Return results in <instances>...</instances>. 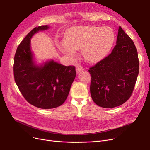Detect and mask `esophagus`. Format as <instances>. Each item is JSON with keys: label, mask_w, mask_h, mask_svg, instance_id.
<instances>
[{"label": "esophagus", "mask_w": 150, "mask_h": 150, "mask_svg": "<svg viewBox=\"0 0 150 150\" xmlns=\"http://www.w3.org/2000/svg\"><path fill=\"white\" fill-rule=\"evenodd\" d=\"M76 72L78 73V72H81V71L84 70V67L83 66H81V65H78L76 68Z\"/></svg>", "instance_id": "34e87169"}]
</instances>
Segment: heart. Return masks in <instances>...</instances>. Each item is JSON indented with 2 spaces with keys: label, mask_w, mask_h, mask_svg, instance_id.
Here are the masks:
<instances>
[{
  "label": "heart",
  "mask_w": 150,
  "mask_h": 150,
  "mask_svg": "<svg viewBox=\"0 0 150 150\" xmlns=\"http://www.w3.org/2000/svg\"><path fill=\"white\" fill-rule=\"evenodd\" d=\"M115 40V34L109 27L75 26L66 31L65 40L59 43V48L67 55L74 57L76 50L83 49L85 59L96 62L110 51Z\"/></svg>",
  "instance_id": "1"
}]
</instances>
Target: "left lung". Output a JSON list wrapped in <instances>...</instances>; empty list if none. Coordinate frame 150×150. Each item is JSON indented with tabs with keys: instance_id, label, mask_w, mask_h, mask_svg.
Instances as JSON below:
<instances>
[{
	"instance_id": "obj_1",
	"label": "left lung",
	"mask_w": 150,
	"mask_h": 150,
	"mask_svg": "<svg viewBox=\"0 0 150 150\" xmlns=\"http://www.w3.org/2000/svg\"><path fill=\"white\" fill-rule=\"evenodd\" d=\"M139 66L135 45L120 26L111 53L88 70L93 101L101 107L112 108L128 101L133 91Z\"/></svg>"
}]
</instances>
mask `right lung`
I'll return each mask as SVG.
<instances>
[{
  "label": "right lung",
  "instance_id": "1",
  "mask_svg": "<svg viewBox=\"0 0 150 150\" xmlns=\"http://www.w3.org/2000/svg\"><path fill=\"white\" fill-rule=\"evenodd\" d=\"M49 27L34 28L18 46L14 56L13 76L25 100L42 109H52L64 103L76 76L74 66H65L53 60L41 66L35 64L30 49V39L39 30Z\"/></svg>",
  "mask_w": 150,
  "mask_h": 150
}]
</instances>
